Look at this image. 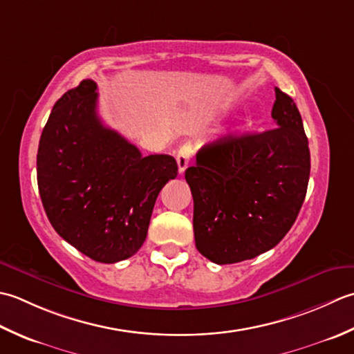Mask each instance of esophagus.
<instances>
[{
	"label": "esophagus",
	"mask_w": 354,
	"mask_h": 354,
	"mask_svg": "<svg viewBox=\"0 0 354 354\" xmlns=\"http://www.w3.org/2000/svg\"><path fill=\"white\" fill-rule=\"evenodd\" d=\"M192 153H194V151H192L191 143H183V145L178 148L177 165H178V172H180V174H183V172L186 171V168L189 167Z\"/></svg>",
	"instance_id": "obj_1"
}]
</instances>
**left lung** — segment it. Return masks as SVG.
<instances>
[{
  "instance_id": "left-lung-1",
  "label": "left lung",
  "mask_w": 354,
  "mask_h": 354,
  "mask_svg": "<svg viewBox=\"0 0 354 354\" xmlns=\"http://www.w3.org/2000/svg\"><path fill=\"white\" fill-rule=\"evenodd\" d=\"M277 128L211 143L185 178L194 198V236L201 255L234 264L283 240L304 203L308 140L297 104L275 88Z\"/></svg>"
}]
</instances>
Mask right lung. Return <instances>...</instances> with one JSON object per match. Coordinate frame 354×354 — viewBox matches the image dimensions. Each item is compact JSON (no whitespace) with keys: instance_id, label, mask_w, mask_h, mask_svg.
<instances>
[{"instance_id":"obj_1","label":"right lung","mask_w":354,"mask_h":354,"mask_svg":"<svg viewBox=\"0 0 354 354\" xmlns=\"http://www.w3.org/2000/svg\"><path fill=\"white\" fill-rule=\"evenodd\" d=\"M97 85L85 79L55 104L36 172L53 229L91 259L118 263L142 248L158 192L177 177L167 154L142 157L97 116Z\"/></svg>"}]
</instances>
